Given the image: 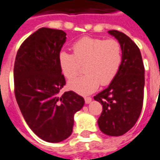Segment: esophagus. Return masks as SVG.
Returning a JSON list of instances; mask_svg holds the SVG:
<instances>
[{
  "mask_svg": "<svg viewBox=\"0 0 160 160\" xmlns=\"http://www.w3.org/2000/svg\"><path fill=\"white\" fill-rule=\"evenodd\" d=\"M91 101H92V98H91V97H85V102H86V104H89Z\"/></svg>",
  "mask_w": 160,
  "mask_h": 160,
  "instance_id": "esophagus-1",
  "label": "esophagus"
}]
</instances>
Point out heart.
Segmentation results:
<instances>
[{"instance_id":"heart-1","label":"heart","mask_w":160,"mask_h":160,"mask_svg":"<svg viewBox=\"0 0 160 160\" xmlns=\"http://www.w3.org/2000/svg\"><path fill=\"white\" fill-rule=\"evenodd\" d=\"M73 54L62 51L58 56L62 73L71 80L84 66L86 74L70 81L68 87L80 94H89L114 80L122 62L120 42L115 39L84 37L72 46Z\"/></svg>"}]
</instances>
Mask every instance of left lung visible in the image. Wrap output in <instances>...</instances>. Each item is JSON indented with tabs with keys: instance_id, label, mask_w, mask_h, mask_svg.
<instances>
[{
	"instance_id": "1",
	"label": "left lung",
	"mask_w": 160,
	"mask_h": 160,
	"mask_svg": "<svg viewBox=\"0 0 160 160\" xmlns=\"http://www.w3.org/2000/svg\"><path fill=\"white\" fill-rule=\"evenodd\" d=\"M109 33L120 42L122 62L110 86L94 96L103 111L98 120L100 130L120 136L134 127L141 115L144 98L145 68L141 51L130 38L117 30Z\"/></svg>"
}]
</instances>
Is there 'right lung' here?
Returning <instances> with one entry per match:
<instances>
[{
	"mask_svg": "<svg viewBox=\"0 0 160 160\" xmlns=\"http://www.w3.org/2000/svg\"><path fill=\"white\" fill-rule=\"evenodd\" d=\"M66 35L62 30L40 28L22 42L14 62V94L19 110L30 128L48 142L69 137L73 116L85 104L73 91L59 96L66 85L58 61Z\"/></svg>",
	"mask_w": 160,
	"mask_h": 160,
	"instance_id": "right-lung-1",
	"label": "right lung"
}]
</instances>
